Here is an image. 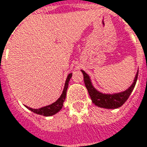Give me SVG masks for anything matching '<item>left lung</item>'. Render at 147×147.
Returning a JSON list of instances; mask_svg holds the SVG:
<instances>
[{
	"instance_id": "left-lung-1",
	"label": "left lung",
	"mask_w": 147,
	"mask_h": 147,
	"mask_svg": "<svg viewBox=\"0 0 147 147\" xmlns=\"http://www.w3.org/2000/svg\"><path fill=\"white\" fill-rule=\"evenodd\" d=\"M81 71L84 74V84L88 89L92 102L100 108H105V109H117L121 107V105H123L125 102L129 98L131 92L135 88L137 77H138V71H137L133 84L126 90L123 92L115 93V94H103L100 91H98L93 86L89 75L84 70H81Z\"/></svg>"
}]
</instances>
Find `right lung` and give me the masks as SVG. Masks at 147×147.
<instances>
[{
  "label": "right lung",
  "mask_w": 147,
  "mask_h": 147,
  "mask_svg": "<svg viewBox=\"0 0 147 147\" xmlns=\"http://www.w3.org/2000/svg\"><path fill=\"white\" fill-rule=\"evenodd\" d=\"M71 77H72V74H69L68 77H67L66 81H65L64 89H63V91L61 96L54 103H53V104H51L49 105H47V106L42 107L40 109H32V108H29V107L26 106V108L29 109L31 111L37 114V115H43V116H51V115H53L57 114L63 106V102H64L65 98H66V93H67V89H68V82L71 79Z\"/></svg>",
  "instance_id": "right-lung-1"
}]
</instances>
